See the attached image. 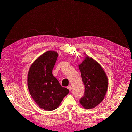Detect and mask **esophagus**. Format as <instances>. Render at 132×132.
<instances>
[{
    "mask_svg": "<svg viewBox=\"0 0 132 132\" xmlns=\"http://www.w3.org/2000/svg\"><path fill=\"white\" fill-rule=\"evenodd\" d=\"M68 88L69 89V90L70 91H71V89H72V87H71V86H68Z\"/></svg>",
    "mask_w": 132,
    "mask_h": 132,
    "instance_id": "obj_1",
    "label": "esophagus"
}]
</instances>
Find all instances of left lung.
Wrapping results in <instances>:
<instances>
[{
  "label": "left lung",
  "instance_id": "8db88e82",
  "mask_svg": "<svg viewBox=\"0 0 132 132\" xmlns=\"http://www.w3.org/2000/svg\"><path fill=\"white\" fill-rule=\"evenodd\" d=\"M85 58L79 66L85 86L80 104L84 108L91 109L102 102L108 89V78L102 66L84 53Z\"/></svg>",
  "mask_w": 132,
  "mask_h": 132
}]
</instances>
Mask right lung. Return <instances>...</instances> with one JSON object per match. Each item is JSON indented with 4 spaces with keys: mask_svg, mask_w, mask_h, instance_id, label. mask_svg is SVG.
Returning a JSON list of instances; mask_svg holds the SVG:
<instances>
[{
    "mask_svg": "<svg viewBox=\"0 0 132 132\" xmlns=\"http://www.w3.org/2000/svg\"><path fill=\"white\" fill-rule=\"evenodd\" d=\"M57 52L49 50L39 56L28 74V88L36 103L41 109L53 111L60 106L69 90L63 87L52 74L57 61Z\"/></svg>",
    "mask_w": 132,
    "mask_h": 132,
    "instance_id": "right-lung-1",
    "label": "right lung"
}]
</instances>
